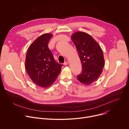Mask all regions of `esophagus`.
Returning a JSON list of instances; mask_svg holds the SVG:
<instances>
[{
    "label": "esophagus",
    "mask_w": 129,
    "mask_h": 129,
    "mask_svg": "<svg viewBox=\"0 0 129 129\" xmlns=\"http://www.w3.org/2000/svg\"><path fill=\"white\" fill-rule=\"evenodd\" d=\"M69 63V61L68 60H66V61L64 62V65L67 66Z\"/></svg>",
    "instance_id": "esophagus-1"
}]
</instances>
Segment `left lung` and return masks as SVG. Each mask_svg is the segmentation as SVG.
<instances>
[{
	"instance_id": "left-lung-1",
	"label": "left lung",
	"mask_w": 129,
	"mask_h": 129,
	"mask_svg": "<svg viewBox=\"0 0 129 129\" xmlns=\"http://www.w3.org/2000/svg\"><path fill=\"white\" fill-rule=\"evenodd\" d=\"M78 52L82 72L77 79L84 85L96 80L103 72L105 59L103 51L94 39L87 33L77 32L71 36Z\"/></svg>"
}]
</instances>
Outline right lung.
I'll list each match as a JSON object with an SVG mask.
<instances>
[{
	"label": "right lung",
	"mask_w": 129,
	"mask_h": 129,
	"mask_svg": "<svg viewBox=\"0 0 129 129\" xmlns=\"http://www.w3.org/2000/svg\"><path fill=\"white\" fill-rule=\"evenodd\" d=\"M52 36L51 33H46L38 37L28 47L25 58V67L28 76L35 84L43 88L52 84L62 66L55 61L48 48Z\"/></svg>",
	"instance_id": "add662e5"
}]
</instances>
